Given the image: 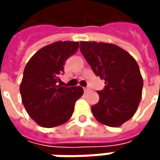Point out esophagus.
<instances>
[{
	"mask_svg": "<svg viewBox=\"0 0 160 160\" xmlns=\"http://www.w3.org/2000/svg\"><path fill=\"white\" fill-rule=\"evenodd\" d=\"M83 90H84V92H89V91H90V88H89V87H84V88H83Z\"/></svg>",
	"mask_w": 160,
	"mask_h": 160,
	"instance_id": "obj_1",
	"label": "esophagus"
}]
</instances>
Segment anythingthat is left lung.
Listing matches in <instances>:
<instances>
[{"instance_id":"obj_1","label":"left lung","mask_w":160,"mask_h":160,"mask_svg":"<svg viewBox=\"0 0 160 160\" xmlns=\"http://www.w3.org/2000/svg\"><path fill=\"white\" fill-rule=\"evenodd\" d=\"M80 52L96 76L105 80L99 102L92 107L94 118L107 126L118 127L135 114L144 81L135 59L125 50L105 42H81Z\"/></svg>"}]
</instances>
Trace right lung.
I'll return each mask as SVG.
<instances>
[{"label": "right lung", "instance_id": "1", "mask_svg": "<svg viewBox=\"0 0 160 160\" xmlns=\"http://www.w3.org/2000/svg\"><path fill=\"white\" fill-rule=\"evenodd\" d=\"M79 42H56L40 49L28 62L20 84L23 105L29 117L44 128L67 122L72 116L76 101L83 94L80 86L64 87L59 77Z\"/></svg>", "mask_w": 160, "mask_h": 160}]
</instances>
